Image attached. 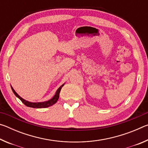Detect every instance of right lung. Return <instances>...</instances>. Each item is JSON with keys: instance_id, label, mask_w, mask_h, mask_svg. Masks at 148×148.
<instances>
[{"instance_id": "add662e5", "label": "right lung", "mask_w": 148, "mask_h": 148, "mask_svg": "<svg viewBox=\"0 0 148 148\" xmlns=\"http://www.w3.org/2000/svg\"><path fill=\"white\" fill-rule=\"evenodd\" d=\"M64 84L62 85L61 86H60L58 89L57 90V91L56 92V94L54 95V96L52 97L51 99L48 100L47 101H44V102H29L28 101H26V100L23 99V98H21L19 95L17 93V92L15 91V90L13 89V87L11 86V88L12 91L14 93V95L17 97V98L21 100V102L25 105V106H28V107H31V108H47L49 107L50 106H52L54 104H56L57 101H58L59 97V93L60 91H61V89L62 87L64 86Z\"/></svg>"}]
</instances>
